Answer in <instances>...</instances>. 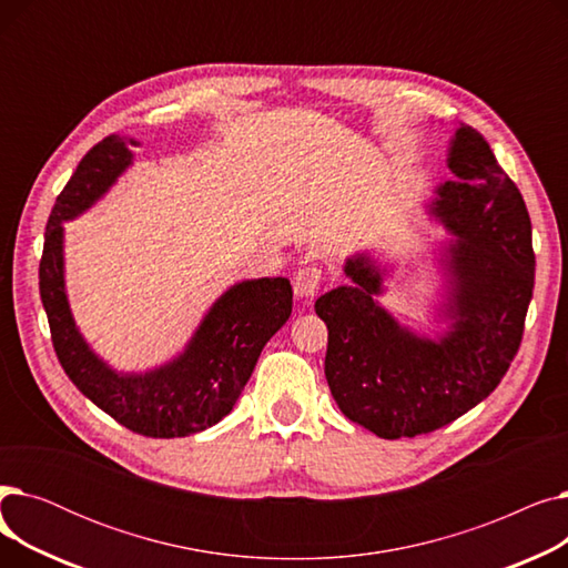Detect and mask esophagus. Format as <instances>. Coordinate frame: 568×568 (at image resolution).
<instances>
[{
  "label": "esophagus",
  "instance_id": "obj_1",
  "mask_svg": "<svg viewBox=\"0 0 568 568\" xmlns=\"http://www.w3.org/2000/svg\"><path fill=\"white\" fill-rule=\"evenodd\" d=\"M320 283H322V268L315 266V264H306L294 276V292L300 296H306V300H308V296L317 294Z\"/></svg>",
  "mask_w": 568,
  "mask_h": 568
}]
</instances>
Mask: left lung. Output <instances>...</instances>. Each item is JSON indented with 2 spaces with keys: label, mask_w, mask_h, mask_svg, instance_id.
Here are the masks:
<instances>
[{
  "label": "left lung",
  "mask_w": 568,
  "mask_h": 568,
  "mask_svg": "<svg viewBox=\"0 0 568 568\" xmlns=\"http://www.w3.org/2000/svg\"><path fill=\"white\" fill-rule=\"evenodd\" d=\"M452 182L433 214L458 239L446 248L449 332L416 336L386 313L382 268L368 255L345 262L354 285L322 294L329 329L324 375L349 422L384 439L433 433L488 398L518 354L534 290L531 221L518 186L471 126L449 149Z\"/></svg>",
  "instance_id": "left-lung-1"
}]
</instances>
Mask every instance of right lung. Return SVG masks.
I'll list each match as a JSON object with an SVG mask.
<instances>
[{
	"label": "right lung",
	"instance_id": "right-lung-1",
	"mask_svg": "<svg viewBox=\"0 0 568 568\" xmlns=\"http://www.w3.org/2000/svg\"><path fill=\"white\" fill-rule=\"evenodd\" d=\"M131 144H138L131 140ZM133 161L126 140L108 135L78 163L50 212L39 290L52 347L69 379L124 428L156 439L219 424L242 396L257 356L292 313L287 278L232 285L197 326L184 354L149 373H116L92 352L73 322L64 287V221L92 206Z\"/></svg>",
	"mask_w": 568,
	"mask_h": 568
}]
</instances>
